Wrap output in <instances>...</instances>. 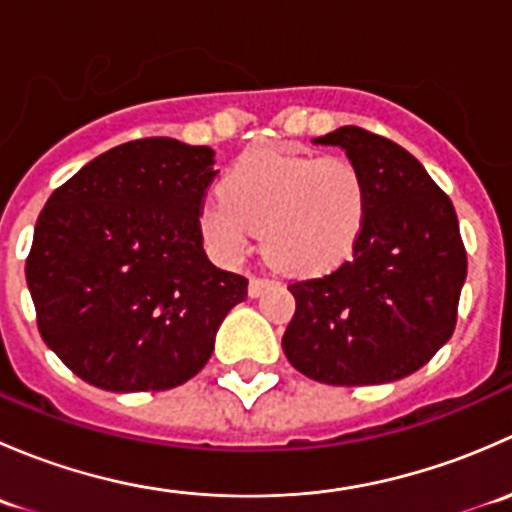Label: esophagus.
Returning <instances> with one entry per match:
<instances>
[{
	"instance_id": "esophagus-1",
	"label": "esophagus",
	"mask_w": 512,
	"mask_h": 512,
	"mask_svg": "<svg viewBox=\"0 0 512 512\" xmlns=\"http://www.w3.org/2000/svg\"><path fill=\"white\" fill-rule=\"evenodd\" d=\"M270 285H272L270 277H250V287H247V292H250V297H260V294Z\"/></svg>"
}]
</instances>
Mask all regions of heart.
I'll list each match as a JSON object with an SVG mask.
<instances>
[{
  "mask_svg": "<svg viewBox=\"0 0 512 512\" xmlns=\"http://www.w3.org/2000/svg\"><path fill=\"white\" fill-rule=\"evenodd\" d=\"M369 218V183L344 156L250 153L232 165L223 195L200 210V230L215 255L235 262L262 232L280 270L319 275L354 252Z\"/></svg>",
  "mask_w": 512,
  "mask_h": 512,
  "instance_id": "heart-1",
  "label": "heart"
}]
</instances>
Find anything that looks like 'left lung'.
<instances>
[{
    "label": "left lung",
    "instance_id": "1",
    "mask_svg": "<svg viewBox=\"0 0 512 512\" xmlns=\"http://www.w3.org/2000/svg\"><path fill=\"white\" fill-rule=\"evenodd\" d=\"M339 146L369 183V218L337 270L289 285V364L332 386L389 384L421 369L456 329L468 260L451 198L399 143L342 126Z\"/></svg>",
    "mask_w": 512,
    "mask_h": 512
}]
</instances>
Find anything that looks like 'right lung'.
Returning a JSON list of instances; mask_svg holds the SVG:
<instances>
[{"label": "right lung", "instance_id": "add662e5", "mask_svg": "<svg viewBox=\"0 0 512 512\" xmlns=\"http://www.w3.org/2000/svg\"><path fill=\"white\" fill-rule=\"evenodd\" d=\"M215 151L175 138L123 143L51 193L27 257L39 334L98 389L165 391L193 379L247 280L203 250Z\"/></svg>", "mask_w": 512, "mask_h": 512}]
</instances>
